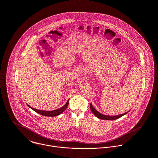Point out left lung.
<instances>
[{
    "instance_id": "obj_1",
    "label": "left lung",
    "mask_w": 158,
    "mask_h": 158,
    "mask_svg": "<svg viewBox=\"0 0 158 158\" xmlns=\"http://www.w3.org/2000/svg\"><path fill=\"white\" fill-rule=\"evenodd\" d=\"M90 109L91 110V111L93 112V113L99 119H104V120H114V119H118L119 118L121 117L122 116H123V114H118L117 116H106V115H104L101 113H100L99 112H98V111H96L93 107L92 105H90Z\"/></svg>"
}]
</instances>
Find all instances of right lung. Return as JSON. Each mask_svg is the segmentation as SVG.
<instances>
[{"mask_svg": "<svg viewBox=\"0 0 158 158\" xmlns=\"http://www.w3.org/2000/svg\"><path fill=\"white\" fill-rule=\"evenodd\" d=\"M69 105V101H67V104H65V105H64L62 107H61L60 108L57 109L56 110H53V111H42V110H39L35 109L34 108H32L31 106H30V108H31L34 111H35V112H37V113L42 115V116H56L57 115L60 114L61 113H62L67 108Z\"/></svg>", "mask_w": 158, "mask_h": 158, "instance_id": "obj_1", "label": "right lung"}]
</instances>
